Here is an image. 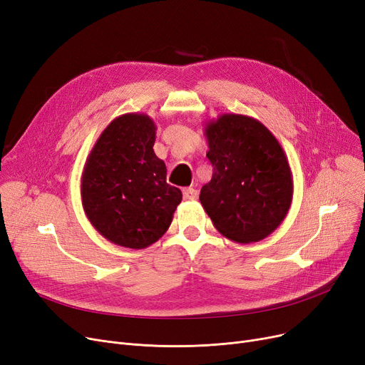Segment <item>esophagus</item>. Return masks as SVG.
Segmentation results:
<instances>
[{"label": "esophagus", "mask_w": 365, "mask_h": 365, "mask_svg": "<svg viewBox=\"0 0 365 365\" xmlns=\"http://www.w3.org/2000/svg\"><path fill=\"white\" fill-rule=\"evenodd\" d=\"M183 198H185L186 201H194V200H197V198H198V190H197L195 187H192V186L185 187V189H183Z\"/></svg>", "instance_id": "34e87169"}]
</instances>
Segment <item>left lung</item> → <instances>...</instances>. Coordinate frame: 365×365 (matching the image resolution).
Returning <instances> with one entry per match:
<instances>
[{"label":"left lung","instance_id":"1","mask_svg":"<svg viewBox=\"0 0 365 365\" xmlns=\"http://www.w3.org/2000/svg\"><path fill=\"white\" fill-rule=\"evenodd\" d=\"M212 180L200 201L217 231L248 244L271 235L293 200V175L284 149L259 120L222 113L205 123Z\"/></svg>","mask_w":365,"mask_h":365}]
</instances>
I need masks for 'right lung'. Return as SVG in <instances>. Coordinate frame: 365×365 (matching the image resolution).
Masks as SVG:
<instances>
[{"label": "right lung", "instance_id": "1", "mask_svg": "<svg viewBox=\"0 0 365 365\" xmlns=\"http://www.w3.org/2000/svg\"><path fill=\"white\" fill-rule=\"evenodd\" d=\"M157 125L146 113H124L109 123L88 153L81 176L87 219L108 241L140 250L171 225L182 192L167 183L153 152Z\"/></svg>", "mask_w": 365, "mask_h": 365}]
</instances>
